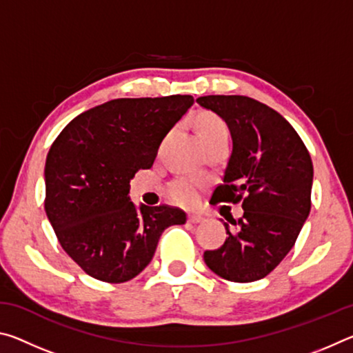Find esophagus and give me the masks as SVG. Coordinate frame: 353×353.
Wrapping results in <instances>:
<instances>
[{
	"instance_id": "34e87169",
	"label": "esophagus",
	"mask_w": 353,
	"mask_h": 353,
	"mask_svg": "<svg viewBox=\"0 0 353 353\" xmlns=\"http://www.w3.org/2000/svg\"><path fill=\"white\" fill-rule=\"evenodd\" d=\"M188 221H190V223H193V224H199V223H202V221H204V218H202L201 214H198V213H191V214H188Z\"/></svg>"
}]
</instances>
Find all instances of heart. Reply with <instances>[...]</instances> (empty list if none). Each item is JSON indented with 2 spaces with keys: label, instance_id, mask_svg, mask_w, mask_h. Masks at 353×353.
I'll return each mask as SVG.
<instances>
[{
  "label": "heart",
  "instance_id": "b5f03b06",
  "mask_svg": "<svg viewBox=\"0 0 353 353\" xmlns=\"http://www.w3.org/2000/svg\"><path fill=\"white\" fill-rule=\"evenodd\" d=\"M198 134L201 141L207 145V143L214 140L229 139V128L219 117L213 115V113H205L198 121ZM198 182L190 181V179H179V181L171 183L170 193L171 198L179 204L190 205L198 198Z\"/></svg>",
  "mask_w": 353,
  "mask_h": 353
}]
</instances>
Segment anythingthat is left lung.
Masks as SVG:
<instances>
[{"label":"left lung","mask_w":353,"mask_h":353,"mask_svg":"<svg viewBox=\"0 0 353 353\" xmlns=\"http://www.w3.org/2000/svg\"><path fill=\"white\" fill-rule=\"evenodd\" d=\"M223 118L232 154L216 202H243V216L224 223L227 238L204 261L216 276L248 283L266 277L294 246L312 208L313 163L294 128L266 104L248 97L196 99ZM223 221V219H221Z\"/></svg>","instance_id":"obj_1"}]
</instances>
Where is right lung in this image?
I'll return each mask as SVG.
<instances>
[{
    "instance_id": "add662e5",
    "label": "right lung",
    "mask_w": 353,
    "mask_h": 353,
    "mask_svg": "<svg viewBox=\"0 0 353 353\" xmlns=\"http://www.w3.org/2000/svg\"><path fill=\"white\" fill-rule=\"evenodd\" d=\"M193 103L190 94L112 99L71 119L52 143L45 212L65 252L88 276L128 282L152 260L163 230L185 224L181 208L137 207L129 190Z\"/></svg>"
}]
</instances>
